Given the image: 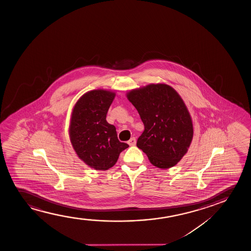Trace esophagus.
<instances>
[{
    "label": "esophagus",
    "mask_w": 251,
    "mask_h": 251,
    "mask_svg": "<svg viewBox=\"0 0 251 251\" xmlns=\"http://www.w3.org/2000/svg\"><path fill=\"white\" fill-rule=\"evenodd\" d=\"M127 143H128L129 146H134V145L136 144V139L134 137H132L129 141H127Z\"/></svg>",
    "instance_id": "esophagus-1"
}]
</instances>
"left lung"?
Segmentation results:
<instances>
[{
	"instance_id": "left-lung-1",
	"label": "left lung",
	"mask_w": 251,
	"mask_h": 251,
	"mask_svg": "<svg viewBox=\"0 0 251 251\" xmlns=\"http://www.w3.org/2000/svg\"><path fill=\"white\" fill-rule=\"evenodd\" d=\"M127 98L144 124L136 146L158 168L176 165L188 151L194 134L191 117L182 98L166 84L131 90Z\"/></svg>"
}]
</instances>
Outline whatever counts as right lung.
<instances>
[{
  "label": "right lung",
  "mask_w": 251,
  "mask_h": 251,
  "mask_svg": "<svg viewBox=\"0 0 251 251\" xmlns=\"http://www.w3.org/2000/svg\"><path fill=\"white\" fill-rule=\"evenodd\" d=\"M115 96L111 91L93 90L80 97L73 109L69 125L73 148L81 160L98 171L111 168L128 148L118 140L115 126L107 123Z\"/></svg>",
  "instance_id": "1"
}]
</instances>
